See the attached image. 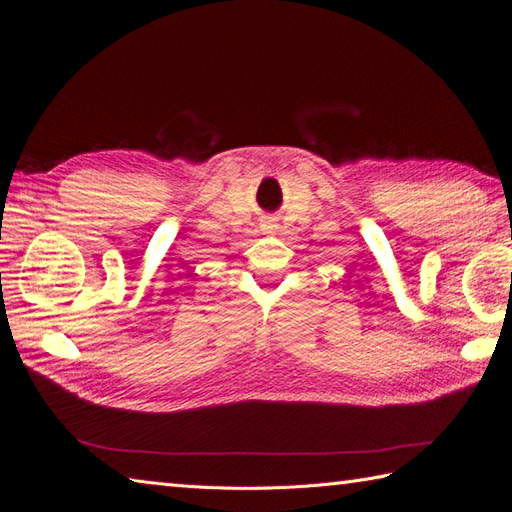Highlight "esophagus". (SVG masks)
I'll list each match as a JSON object with an SVG mask.
<instances>
[{"label": "esophagus", "instance_id": "esophagus-1", "mask_svg": "<svg viewBox=\"0 0 512 512\" xmlns=\"http://www.w3.org/2000/svg\"><path fill=\"white\" fill-rule=\"evenodd\" d=\"M262 230H265L267 235H271V232L277 230V224L273 220H265V222H262Z\"/></svg>", "mask_w": 512, "mask_h": 512}]
</instances>
